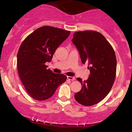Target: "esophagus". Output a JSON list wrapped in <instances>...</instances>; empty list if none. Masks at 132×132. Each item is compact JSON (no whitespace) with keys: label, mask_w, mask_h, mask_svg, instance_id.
<instances>
[{"label":"esophagus","mask_w":132,"mask_h":132,"mask_svg":"<svg viewBox=\"0 0 132 132\" xmlns=\"http://www.w3.org/2000/svg\"><path fill=\"white\" fill-rule=\"evenodd\" d=\"M67 78H68V79L70 80H76V78L75 77H71V76H68L67 77Z\"/></svg>","instance_id":"obj_1"}]
</instances>
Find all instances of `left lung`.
Here are the masks:
<instances>
[{
    "label": "left lung",
    "mask_w": 132,
    "mask_h": 132,
    "mask_svg": "<svg viewBox=\"0 0 132 132\" xmlns=\"http://www.w3.org/2000/svg\"><path fill=\"white\" fill-rule=\"evenodd\" d=\"M79 51L82 64H87L90 75L81 82L82 88L75 100L84 106H91L108 94L115 81L117 59L114 51L101 33L94 31L76 32L71 40Z\"/></svg>",
    "instance_id": "8db88e82"
}]
</instances>
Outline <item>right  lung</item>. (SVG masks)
Instances as JSON below:
<instances>
[{"mask_svg": "<svg viewBox=\"0 0 132 132\" xmlns=\"http://www.w3.org/2000/svg\"><path fill=\"white\" fill-rule=\"evenodd\" d=\"M70 31L53 27L37 29L22 42L17 56L20 78L30 97L43 101L52 97L66 76L47 69L60 45L68 38Z\"/></svg>", "mask_w": 132, "mask_h": 132, "instance_id": "right-lung-1", "label": "right lung"}]
</instances>
